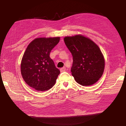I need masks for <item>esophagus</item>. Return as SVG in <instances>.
<instances>
[{
    "label": "esophagus",
    "mask_w": 126,
    "mask_h": 126,
    "mask_svg": "<svg viewBox=\"0 0 126 126\" xmlns=\"http://www.w3.org/2000/svg\"><path fill=\"white\" fill-rule=\"evenodd\" d=\"M66 70V68H65V67H63V68H62L60 69V72H64Z\"/></svg>",
    "instance_id": "1"
}]
</instances>
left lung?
<instances>
[{
    "label": "left lung",
    "instance_id": "left-lung-1",
    "mask_svg": "<svg viewBox=\"0 0 126 126\" xmlns=\"http://www.w3.org/2000/svg\"><path fill=\"white\" fill-rule=\"evenodd\" d=\"M64 42L73 56L72 75L77 82L91 85L103 75L104 59L99 46L82 35L66 37Z\"/></svg>",
    "mask_w": 126,
    "mask_h": 126
}]
</instances>
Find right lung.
Returning a JSON list of instances; mask_svg holds the SVG:
<instances>
[{
    "mask_svg": "<svg viewBox=\"0 0 126 126\" xmlns=\"http://www.w3.org/2000/svg\"><path fill=\"white\" fill-rule=\"evenodd\" d=\"M60 37L39 38L27 46L21 62V74L25 81L37 91L50 89L60 73L50 53L58 44Z\"/></svg>",
    "mask_w": 126,
    "mask_h": 126,
    "instance_id": "obj_1",
    "label": "right lung"
}]
</instances>
